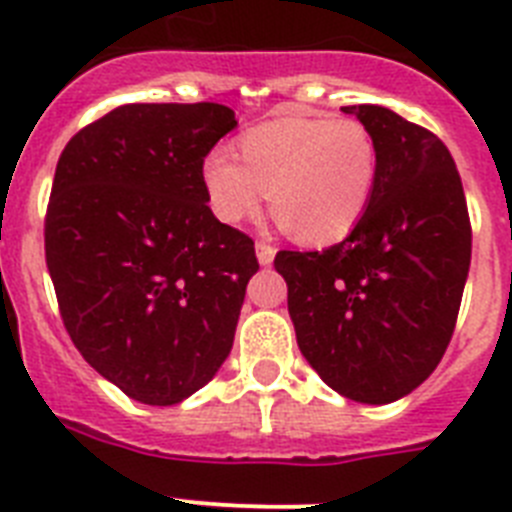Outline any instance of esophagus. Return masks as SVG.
Returning <instances> with one entry per match:
<instances>
[{
	"label": "esophagus",
	"mask_w": 512,
	"mask_h": 512,
	"mask_svg": "<svg viewBox=\"0 0 512 512\" xmlns=\"http://www.w3.org/2000/svg\"><path fill=\"white\" fill-rule=\"evenodd\" d=\"M274 256H277V248H271L269 243H256V259L261 266H269Z\"/></svg>",
	"instance_id": "obj_1"
}]
</instances>
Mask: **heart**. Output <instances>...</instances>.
Returning a JSON list of instances; mask_svg holds the SVG:
<instances>
[{
	"label": "heart",
	"mask_w": 512,
	"mask_h": 512,
	"mask_svg": "<svg viewBox=\"0 0 512 512\" xmlns=\"http://www.w3.org/2000/svg\"><path fill=\"white\" fill-rule=\"evenodd\" d=\"M241 157L215 148L202 164L207 202L228 225L259 217L271 192L289 233L325 246L346 238L372 200L377 146L354 117H274L243 135Z\"/></svg>",
	"instance_id": "1"
}]
</instances>
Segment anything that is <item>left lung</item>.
<instances>
[{
    "label": "left lung",
    "mask_w": 512,
    "mask_h": 512,
    "mask_svg": "<svg viewBox=\"0 0 512 512\" xmlns=\"http://www.w3.org/2000/svg\"><path fill=\"white\" fill-rule=\"evenodd\" d=\"M377 146L369 207L336 246L279 251L289 318L330 390L387 405L431 377L472 261L467 197L449 148L379 104H351Z\"/></svg>",
    "instance_id": "1"
}]
</instances>
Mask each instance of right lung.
<instances>
[{
  "mask_svg": "<svg viewBox=\"0 0 512 512\" xmlns=\"http://www.w3.org/2000/svg\"><path fill=\"white\" fill-rule=\"evenodd\" d=\"M225 104H122L66 143L45 264L79 354L143 405L205 387L233 348L253 241L207 207L202 164Z\"/></svg>",
  "mask_w": 512,
  "mask_h": 512,
  "instance_id": "right-lung-1",
  "label": "right lung"
}]
</instances>
